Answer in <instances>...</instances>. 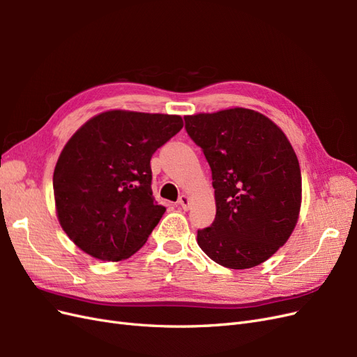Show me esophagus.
Masks as SVG:
<instances>
[{"label": "esophagus", "mask_w": 357, "mask_h": 357, "mask_svg": "<svg viewBox=\"0 0 357 357\" xmlns=\"http://www.w3.org/2000/svg\"><path fill=\"white\" fill-rule=\"evenodd\" d=\"M178 205H180V207H181L183 210L188 211V210L190 208V199H189V197L181 195V197L178 198Z\"/></svg>", "instance_id": "esophagus-1"}]
</instances>
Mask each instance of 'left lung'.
Instances as JSON below:
<instances>
[{"mask_svg": "<svg viewBox=\"0 0 357 357\" xmlns=\"http://www.w3.org/2000/svg\"><path fill=\"white\" fill-rule=\"evenodd\" d=\"M192 142L207 159L215 218L198 229V245L231 269L265 262L294 231L301 207V169L274 122L248 109L185 116Z\"/></svg>", "mask_w": 357, "mask_h": 357, "instance_id": "8db88e82", "label": "left lung"}]
</instances>
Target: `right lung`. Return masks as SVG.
<instances>
[{
    "label": "right lung",
    "instance_id": "1",
    "mask_svg": "<svg viewBox=\"0 0 357 357\" xmlns=\"http://www.w3.org/2000/svg\"><path fill=\"white\" fill-rule=\"evenodd\" d=\"M181 128L180 116L113 110L70 138L53 172V193L75 245L113 262L143 247L167 210L152 193L150 159Z\"/></svg>",
    "mask_w": 357,
    "mask_h": 357
}]
</instances>
